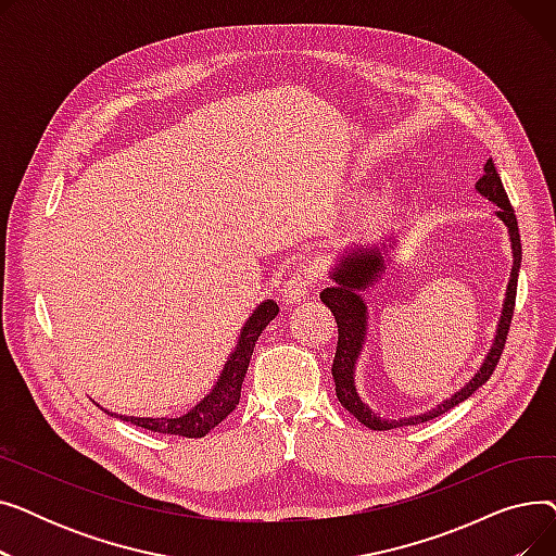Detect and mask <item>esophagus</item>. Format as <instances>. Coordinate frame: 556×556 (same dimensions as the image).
I'll list each match as a JSON object with an SVG mask.
<instances>
[{"mask_svg":"<svg viewBox=\"0 0 556 556\" xmlns=\"http://www.w3.org/2000/svg\"><path fill=\"white\" fill-rule=\"evenodd\" d=\"M313 286H315L313 268L298 266V268L290 270V277L281 286V300L286 304H298V302H302L311 293Z\"/></svg>","mask_w":556,"mask_h":556,"instance_id":"34e87169","label":"esophagus"}]
</instances>
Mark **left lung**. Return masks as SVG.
Wrapping results in <instances>:
<instances>
[{"label": "left lung", "instance_id": "1", "mask_svg": "<svg viewBox=\"0 0 556 556\" xmlns=\"http://www.w3.org/2000/svg\"><path fill=\"white\" fill-rule=\"evenodd\" d=\"M476 189L491 200L493 204H498V216L507 229H509V239H511V252H514V268H511V279L507 286V300L503 306V315H501V325H498V333H495L493 346L486 356V361L482 363L480 371L471 378L469 386L462 388L455 396L446 399L442 405H437L434 410L419 415V417H410V419H399V421H386L381 417H376L369 407L361 401L356 386H354V367H356V358L363 349L365 342V329H367V306L361 298V290L369 288V283L374 279H378L383 266V256L378 250H365L358 248L354 252H349L346 256H342V263L336 268V273L331 275L338 286L327 288L319 293V300H323L338 323V346H336V358L331 365V374H333V383H336V396L342 403V407H346L361 424H365L371 430H392V428H401V426H415V424H424L430 421L434 417H440L444 413H448L451 407L459 405L462 401L469 399L478 388H482L495 365H498L503 349L507 342V333L511 327V317H514V306H516V286H518V270H520V258H522V245H520V233H518V220L514 214L511 202L507 198V191L503 187V180L498 170L493 166V160H486L484 164V175L478 180Z\"/></svg>", "mask_w": 556, "mask_h": 556}]
</instances>
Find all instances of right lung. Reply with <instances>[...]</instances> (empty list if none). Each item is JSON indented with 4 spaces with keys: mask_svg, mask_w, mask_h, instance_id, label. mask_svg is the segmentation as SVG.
Instances as JSON below:
<instances>
[{
    "mask_svg": "<svg viewBox=\"0 0 556 556\" xmlns=\"http://www.w3.org/2000/svg\"><path fill=\"white\" fill-rule=\"evenodd\" d=\"M277 313H279L277 302L268 300L250 315V319L241 331L239 344H237V349H233V354L229 356V361L218 378V383L187 415H182L178 419H143V417H124V415L122 417L114 415V417L130 421L146 430L162 432V434H178V437H189V440L204 437L212 428H216L233 410V407L239 405L241 386H243V378L248 374L254 344H256L261 331L270 325V319ZM108 415H112V413H108Z\"/></svg>",
    "mask_w": 556,
    "mask_h": 556,
    "instance_id": "1",
    "label": "right lung"
}]
</instances>
